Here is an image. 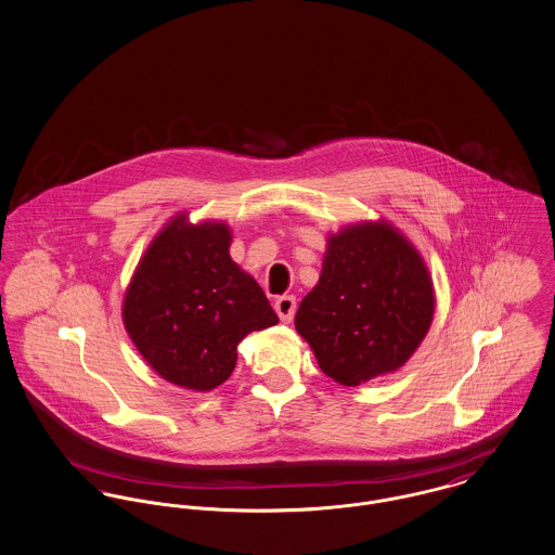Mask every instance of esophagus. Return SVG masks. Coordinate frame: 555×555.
Segmentation results:
<instances>
[{"instance_id": "34e87169", "label": "esophagus", "mask_w": 555, "mask_h": 555, "mask_svg": "<svg viewBox=\"0 0 555 555\" xmlns=\"http://www.w3.org/2000/svg\"><path fill=\"white\" fill-rule=\"evenodd\" d=\"M296 306H298V301H296L294 296H281V298H276V301H274V310L281 317V321H285V323H289L294 319Z\"/></svg>"}]
</instances>
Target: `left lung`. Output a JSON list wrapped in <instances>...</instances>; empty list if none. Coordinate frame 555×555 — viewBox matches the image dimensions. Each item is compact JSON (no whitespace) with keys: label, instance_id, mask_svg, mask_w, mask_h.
I'll list each match as a JSON object with an SVG mask.
<instances>
[{"label":"left lung","instance_id":"obj_1","mask_svg":"<svg viewBox=\"0 0 555 555\" xmlns=\"http://www.w3.org/2000/svg\"><path fill=\"white\" fill-rule=\"evenodd\" d=\"M433 308L418 251L388 223L367 221L330 236L319 285L301 299L296 330L330 378L359 386L414 354Z\"/></svg>","mask_w":555,"mask_h":555}]
</instances>
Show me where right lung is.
<instances>
[{
  "mask_svg": "<svg viewBox=\"0 0 555 555\" xmlns=\"http://www.w3.org/2000/svg\"><path fill=\"white\" fill-rule=\"evenodd\" d=\"M225 223L177 217L150 245L122 308L128 336L165 380L211 390L236 365L247 334L279 323L256 281L228 254Z\"/></svg>",
  "mask_w": 555,
  "mask_h": 555,
  "instance_id": "add662e5",
  "label": "right lung"
}]
</instances>
